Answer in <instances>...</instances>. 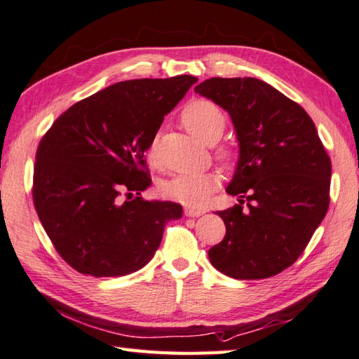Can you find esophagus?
Instances as JSON below:
<instances>
[{"instance_id":"1","label":"esophagus","mask_w":359,"mask_h":359,"mask_svg":"<svg viewBox=\"0 0 359 359\" xmlns=\"http://www.w3.org/2000/svg\"><path fill=\"white\" fill-rule=\"evenodd\" d=\"M184 214H186V217H200V215H203V214H206V210H204V209L186 208V209H184Z\"/></svg>"}]
</instances>
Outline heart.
<instances>
[{"mask_svg": "<svg viewBox=\"0 0 359 359\" xmlns=\"http://www.w3.org/2000/svg\"><path fill=\"white\" fill-rule=\"evenodd\" d=\"M184 126L201 141L214 144L222 137L226 128V116L222 108L206 99H194L187 102L181 111ZM149 163L159 165L158 139L153 137L145 150ZM217 156L226 165H233L238 159V150L231 145H223L217 150ZM218 186V177L210 172H190L175 175L161 184V194L165 198L186 204L190 208H201L208 203L210 194Z\"/></svg>", "mask_w": 359, "mask_h": 359, "instance_id": "1", "label": "heart"}]
</instances>
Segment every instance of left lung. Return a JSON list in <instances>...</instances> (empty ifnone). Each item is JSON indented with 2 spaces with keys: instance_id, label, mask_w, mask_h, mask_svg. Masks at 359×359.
Returning a JSON list of instances; mask_svg holds the SVG:
<instances>
[{
  "instance_id": "8db88e82",
  "label": "left lung",
  "mask_w": 359,
  "mask_h": 359,
  "mask_svg": "<svg viewBox=\"0 0 359 359\" xmlns=\"http://www.w3.org/2000/svg\"><path fill=\"white\" fill-rule=\"evenodd\" d=\"M195 93L231 114L240 142L226 189L240 200L218 212L226 236L209 250L210 263L233 279H268L299 259L324 220L330 156L309 113L259 79L212 77Z\"/></svg>"
}]
</instances>
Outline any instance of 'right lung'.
Listing matches in <instances>:
<instances>
[{
	"label": "right lung",
	"mask_w": 359,
	"mask_h": 359,
	"mask_svg": "<svg viewBox=\"0 0 359 359\" xmlns=\"http://www.w3.org/2000/svg\"><path fill=\"white\" fill-rule=\"evenodd\" d=\"M194 76L118 82L77 102L36 149L32 198L55 251L76 271L118 277L147 265L182 208L147 201L145 150Z\"/></svg>",
	"instance_id": "right-lung-1"
}]
</instances>
